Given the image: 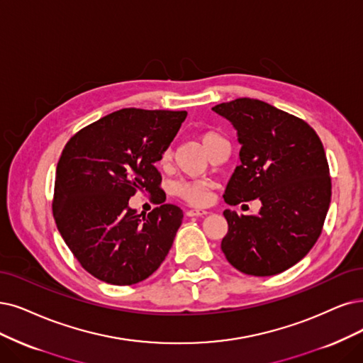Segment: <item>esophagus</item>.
Listing matches in <instances>:
<instances>
[{
	"mask_svg": "<svg viewBox=\"0 0 363 363\" xmlns=\"http://www.w3.org/2000/svg\"><path fill=\"white\" fill-rule=\"evenodd\" d=\"M206 213V209H189L186 211V217H203Z\"/></svg>",
	"mask_w": 363,
	"mask_h": 363,
	"instance_id": "esophagus-1",
	"label": "esophagus"
}]
</instances>
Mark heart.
<instances>
[{
  "label": "heart",
  "mask_w": 363,
  "mask_h": 363,
  "mask_svg": "<svg viewBox=\"0 0 363 363\" xmlns=\"http://www.w3.org/2000/svg\"><path fill=\"white\" fill-rule=\"evenodd\" d=\"M200 142L205 146V150L208 151V154H211L217 146H220L221 143H225V138L218 130L213 128H205L200 131L199 134ZM170 158V151L166 150L160 158L161 164H166ZM211 190H212V184L209 181L205 179H181L172 184V191L174 196H178L179 199L189 202L190 205H206L211 200Z\"/></svg>",
  "instance_id": "heart-1"
}]
</instances>
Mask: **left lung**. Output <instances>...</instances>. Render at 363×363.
<instances>
[{
  "instance_id": "left-lung-1",
  "label": "left lung",
  "mask_w": 363,
  "mask_h": 363,
  "mask_svg": "<svg viewBox=\"0 0 363 363\" xmlns=\"http://www.w3.org/2000/svg\"><path fill=\"white\" fill-rule=\"evenodd\" d=\"M212 109L230 121L242 145L225 203L262 202L256 216L224 211L221 250L240 272L277 275L302 260L323 230L332 196L323 143L303 119L256 99Z\"/></svg>"
}]
</instances>
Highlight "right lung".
I'll use <instances>...</instances> for the list:
<instances>
[{"mask_svg":"<svg viewBox=\"0 0 363 363\" xmlns=\"http://www.w3.org/2000/svg\"><path fill=\"white\" fill-rule=\"evenodd\" d=\"M185 116V111L127 107L79 130L65 143L57 166L53 218L67 247L92 277L131 286L152 275L166 259L182 209L163 203L139 216L128 200L138 191L166 199L155 161Z\"/></svg>","mask_w":363,"mask_h":363,"instance_id":"obj_1","label":"right lung"}]
</instances>
